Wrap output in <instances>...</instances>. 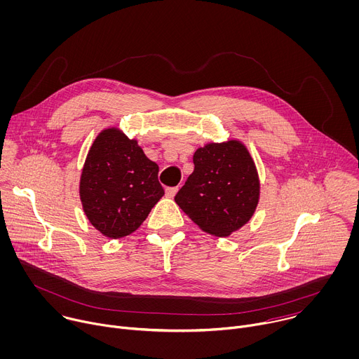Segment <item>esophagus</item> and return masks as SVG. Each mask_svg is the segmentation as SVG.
I'll return each mask as SVG.
<instances>
[{
    "label": "esophagus",
    "instance_id": "esophagus-1",
    "mask_svg": "<svg viewBox=\"0 0 359 359\" xmlns=\"http://www.w3.org/2000/svg\"><path fill=\"white\" fill-rule=\"evenodd\" d=\"M177 190H179L177 186H176V187H168V189H166V196H168V197H175L176 193H177Z\"/></svg>",
    "mask_w": 359,
    "mask_h": 359
}]
</instances>
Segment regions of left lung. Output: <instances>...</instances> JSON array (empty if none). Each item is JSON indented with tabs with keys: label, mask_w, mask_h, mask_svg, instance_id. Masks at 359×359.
<instances>
[{
	"label": "left lung",
	"mask_w": 359,
	"mask_h": 359,
	"mask_svg": "<svg viewBox=\"0 0 359 359\" xmlns=\"http://www.w3.org/2000/svg\"><path fill=\"white\" fill-rule=\"evenodd\" d=\"M193 163L175 201L201 231L229 236L258 207L261 180L255 162L244 142L226 140L197 148Z\"/></svg>",
	"instance_id": "8db88e82"
}]
</instances>
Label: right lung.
I'll use <instances>...</instances> for the list:
<instances>
[{"mask_svg": "<svg viewBox=\"0 0 359 359\" xmlns=\"http://www.w3.org/2000/svg\"><path fill=\"white\" fill-rule=\"evenodd\" d=\"M158 172L135 138L116 127L104 128L87 152L79 183L90 224L111 240L138 229L165 194Z\"/></svg>", "mask_w": 359, "mask_h": 359, "instance_id": "add662e5", "label": "right lung"}]
</instances>
